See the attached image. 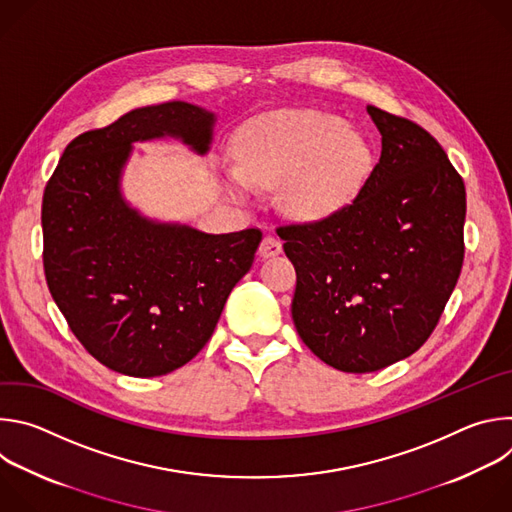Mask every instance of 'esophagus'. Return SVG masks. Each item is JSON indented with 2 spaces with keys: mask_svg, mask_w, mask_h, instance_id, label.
Listing matches in <instances>:
<instances>
[{
  "mask_svg": "<svg viewBox=\"0 0 512 512\" xmlns=\"http://www.w3.org/2000/svg\"><path fill=\"white\" fill-rule=\"evenodd\" d=\"M279 253H281V243L275 237H271V235L263 237V241L259 245V257L269 259V257H275Z\"/></svg>",
  "mask_w": 512,
  "mask_h": 512,
  "instance_id": "34e87169",
  "label": "esophagus"
}]
</instances>
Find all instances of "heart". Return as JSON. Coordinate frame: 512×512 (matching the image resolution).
I'll list each match as a JSON object with an SVG mask.
<instances>
[{"label":"heart","mask_w":512,"mask_h":512,"mask_svg":"<svg viewBox=\"0 0 512 512\" xmlns=\"http://www.w3.org/2000/svg\"><path fill=\"white\" fill-rule=\"evenodd\" d=\"M239 168L225 170V188L249 200L253 188H275L279 206L302 223L344 208L371 168L364 137L336 115L302 109L255 119L239 139Z\"/></svg>","instance_id":"b5f03b06"}]
</instances>
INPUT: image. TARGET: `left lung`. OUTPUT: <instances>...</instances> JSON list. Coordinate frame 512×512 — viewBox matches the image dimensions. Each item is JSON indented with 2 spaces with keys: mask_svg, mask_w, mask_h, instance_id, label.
Wrapping results in <instances>:
<instances>
[{
  "mask_svg": "<svg viewBox=\"0 0 512 512\" xmlns=\"http://www.w3.org/2000/svg\"><path fill=\"white\" fill-rule=\"evenodd\" d=\"M381 158L356 198L314 225L277 229L298 273L291 318L344 373H373L433 332L464 261L466 188L425 129L369 105Z\"/></svg>",
  "mask_w": 512,
  "mask_h": 512,
  "instance_id": "1",
  "label": "left lung"
}]
</instances>
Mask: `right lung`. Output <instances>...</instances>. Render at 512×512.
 Segmentation results:
<instances>
[{
    "mask_svg": "<svg viewBox=\"0 0 512 512\" xmlns=\"http://www.w3.org/2000/svg\"><path fill=\"white\" fill-rule=\"evenodd\" d=\"M216 113L172 101L72 139L42 200L44 273L70 330L107 369L168 375L212 336L261 231L210 235L158 221L123 194L133 143L178 139L206 156Z\"/></svg>",
    "mask_w": 512,
    "mask_h": 512,
    "instance_id": "1",
    "label": "right lung"
}]
</instances>
